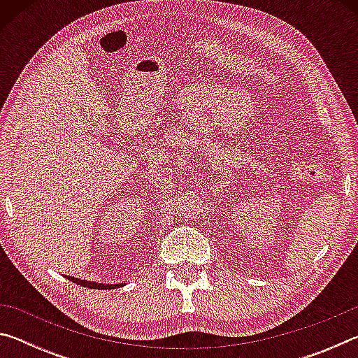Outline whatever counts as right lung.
Returning <instances> with one entry per match:
<instances>
[{
	"mask_svg": "<svg viewBox=\"0 0 358 358\" xmlns=\"http://www.w3.org/2000/svg\"><path fill=\"white\" fill-rule=\"evenodd\" d=\"M69 281L80 284L83 287H90V289H101V290H107V289H115L120 287L121 284H101V282H92V281H85V280H78V278H72V276H66Z\"/></svg>",
	"mask_w": 358,
	"mask_h": 358,
	"instance_id": "add662e5",
	"label": "right lung"
}]
</instances>
